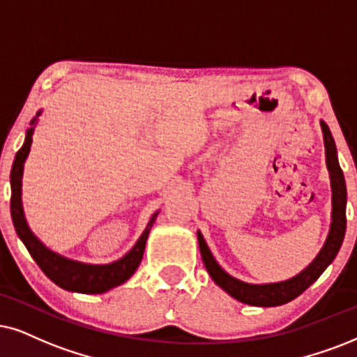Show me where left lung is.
Here are the masks:
<instances>
[{"instance_id": "1", "label": "left lung", "mask_w": 357, "mask_h": 357, "mask_svg": "<svg viewBox=\"0 0 357 357\" xmlns=\"http://www.w3.org/2000/svg\"><path fill=\"white\" fill-rule=\"evenodd\" d=\"M319 126H321L323 132L324 156H326L329 184H331V224H329L326 241H324L321 250L311 260V264L306 265L301 272L287 280H282V282H243V280L232 277L231 273H227L220 267L219 261L212 255L209 245L206 243L204 236H202L201 231H197V242H199L201 257L206 265L207 273L214 280L215 285L222 288L227 295H231L232 298L241 301V303L267 308V306L285 305L288 301L295 300L306 288L317 282L319 275L329 267V264L336 259L337 252L341 249V243L344 241L346 232V181L340 161H337L335 138H333L328 125L323 120H319Z\"/></svg>"}]
</instances>
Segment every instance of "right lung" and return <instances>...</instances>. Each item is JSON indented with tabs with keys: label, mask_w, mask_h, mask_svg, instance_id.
I'll return each mask as SVG.
<instances>
[{
	"label": "right lung",
	"mask_w": 357,
	"mask_h": 357,
	"mask_svg": "<svg viewBox=\"0 0 357 357\" xmlns=\"http://www.w3.org/2000/svg\"><path fill=\"white\" fill-rule=\"evenodd\" d=\"M40 115H43V110H39L31 120V126L26 130L24 143H22L21 150L16 153L15 163L11 168V218L17 237L24 243L31 257L39 265V268L57 287L64 288L67 291L98 295V293H105L112 288L123 285L126 280L137 272L139 261L143 259L148 236H150V231L160 211H156L151 215L145 231L142 232V236L138 237L132 249L126 252L121 259L110 261V264H85V261L69 259V257L49 249L46 243L31 231L28 220H26L24 207H22V173H24V163L29 156L31 145H33L34 128Z\"/></svg>",
	"instance_id": "add662e5"
}]
</instances>
